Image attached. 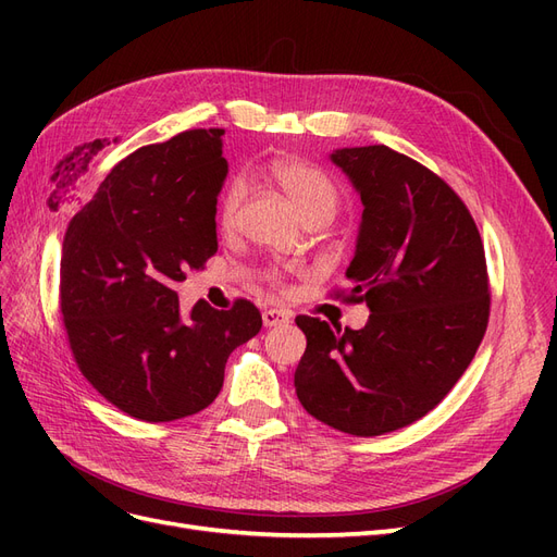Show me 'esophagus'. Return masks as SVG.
Listing matches in <instances>:
<instances>
[{
	"instance_id": "esophagus-1",
	"label": "esophagus",
	"mask_w": 557,
	"mask_h": 557,
	"mask_svg": "<svg viewBox=\"0 0 557 557\" xmlns=\"http://www.w3.org/2000/svg\"><path fill=\"white\" fill-rule=\"evenodd\" d=\"M262 323H264V327L285 325V323H290V313L285 309H264L262 311Z\"/></svg>"
}]
</instances>
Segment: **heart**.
<instances>
[{"label": "heart", "instance_id": "heart-1", "mask_svg": "<svg viewBox=\"0 0 557 557\" xmlns=\"http://www.w3.org/2000/svg\"><path fill=\"white\" fill-rule=\"evenodd\" d=\"M267 176L290 199V205L297 209L301 221L307 225L327 223L336 209H339V185L313 162L297 158H276L267 164ZM244 195V185L239 181L227 185V190L221 197V207H218V223H221L223 230H232L237 225ZM272 276L278 278V272H274Z\"/></svg>", "mask_w": 557, "mask_h": 557}]
</instances>
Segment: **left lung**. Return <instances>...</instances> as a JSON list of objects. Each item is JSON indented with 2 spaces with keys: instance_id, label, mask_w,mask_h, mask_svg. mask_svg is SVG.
Returning a JSON list of instances; mask_svg holds the SVG:
<instances>
[{
  "instance_id": "left-lung-1",
  "label": "left lung",
  "mask_w": 557,
  "mask_h": 557,
  "mask_svg": "<svg viewBox=\"0 0 557 557\" xmlns=\"http://www.w3.org/2000/svg\"><path fill=\"white\" fill-rule=\"evenodd\" d=\"M364 205L350 305L367 301L362 330L297 315L307 350L297 397L315 420L379 436L430 413L474 360L491 318L479 227L450 185L387 146L334 150Z\"/></svg>"
}]
</instances>
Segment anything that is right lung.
<instances>
[{
	"mask_svg": "<svg viewBox=\"0 0 557 557\" xmlns=\"http://www.w3.org/2000/svg\"><path fill=\"white\" fill-rule=\"evenodd\" d=\"M225 129H188L117 162L66 225L60 311L81 374L146 423L193 416L218 397L230 352L262 327L258 307L197 301L176 283L218 250Z\"/></svg>",
	"mask_w": 557,
	"mask_h": 557,
	"instance_id": "1",
	"label": "right lung"
}]
</instances>
